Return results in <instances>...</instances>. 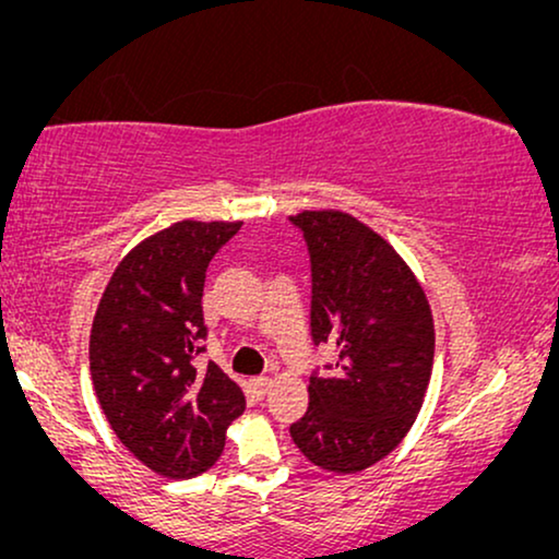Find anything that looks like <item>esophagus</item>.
I'll use <instances>...</instances> for the list:
<instances>
[{"label": "esophagus", "mask_w": 559, "mask_h": 559, "mask_svg": "<svg viewBox=\"0 0 559 559\" xmlns=\"http://www.w3.org/2000/svg\"><path fill=\"white\" fill-rule=\"evenodd\" d=\"M272 386V379L270 377H259V379H251V389H254L257 394H266Z\"/></svg>", "instance_id": "1"}]
</instances>
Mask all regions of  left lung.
<instances>
[{"label":"left lung","mask_w":559,"mask_h":559,"mask_svg":"<svg viewBox=\"0 0 559 559\" xmlns=\"http://www.w3.org/2000/svg\"><path fill=\"white\" fill-rule=\"evenodd\" d=\"M293 218L310 251V333L338 348L328 377H310V404L289 427L318 468L361 473L415 425L432 377L435 323L415 272L392 243L350 213Z\"/></svg>","instance_id":"left-lung-1"}]
</instances>
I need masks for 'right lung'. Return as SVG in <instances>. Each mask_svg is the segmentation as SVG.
<instances>
[{
	"label": "right lung",
	"instance_id": "1",
	"mask_svg": "<svg viewBox=\"0 0 559 559\" xmlns=\"http://www.w3.org/2000/svg\"><path fill=\"white\" fill-rule=\"evenodd\" d=\"M239 228L241 221L186 218L147 236L98 300L88 341L96 400L121 445L157 476L209 471L247 407L218 364L193 366L205 338V270Z\"/></svg>",
	"mask_w": 559,
	"mask_h": 559
}]
</instances>
